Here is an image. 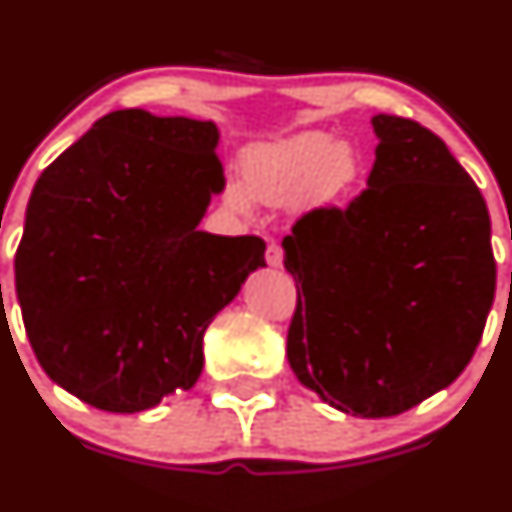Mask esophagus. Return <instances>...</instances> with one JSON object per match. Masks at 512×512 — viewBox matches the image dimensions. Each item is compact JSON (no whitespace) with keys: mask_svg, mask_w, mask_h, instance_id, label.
Returning <instances> with one entry per match:
<instances>
[{"mask_svg":"<svg viewBox=\"0 0 512 512\" xmlns=\"http://www.w3.org/2000/svg\"><path fill=\"white\" fill-rule=\"evenodd\" d=\"M265 257H267V265L270 267H282V262H285V250H282L277 242H270V245H267Z\"/></svg>","mask_w":512,"mask_h":512,"instance_id":"esophagus-1","label":"esophagus"}]
</instances>
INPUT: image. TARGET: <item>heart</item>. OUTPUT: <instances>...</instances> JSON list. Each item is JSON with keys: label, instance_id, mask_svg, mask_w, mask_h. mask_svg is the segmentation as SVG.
I'll use <instances>...</instances> for the list:
<instances>
[{"label": "heart", "instance_id": "b5f03b06", "mask_svg": "<svg viewBox=\"0 0 512 512\" xmlns=\"http://www.w3.org/2000/svg\"><path fill=\"white\" fill-rule=\"evenodd\" d=\"M364 163L352 143L324 131H299L270 143H257L242 156L245 194L237 185L225 193L227 203L247 208L250 198L282 205L297 195L304 210H327L339 205L359 185Z\"/></svg>", "mask_w": 512, "mask_h": 512}]
</instances>
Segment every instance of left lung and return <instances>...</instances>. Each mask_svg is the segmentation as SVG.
Returning a JSON list of instances; mask_svg holds the SVG:
<instances>
[{"mask_svg":"<svg viewBox=\"0 0 512 512\" xmlns=\"http://www.w3.org/2000/svg\"><path fill=\"white\" fill-rule=\"evenodd\" d=\"M369 188L282 240L297 285L287 359L344 414L414 409L461 376L495 297L478 185L421 123L379 113Z\"/></svg>","mask_w":512,"mask_h":512,"instance_id":"obj_1","label":"left lung"}]
</instances>
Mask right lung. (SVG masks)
<instances>
[{
  "label": "right lung",
  "instance_id": "add662e5",
  "mask_svg": "<svg viewBox=\"0 0 512 512\" xmlns=\"http://www.w3.org/2000/svg\"><path fill=\"white\" fill-rule=\"evenodd\" d=\"M218 126L123 108L36 180L14 257L32 349L54 384L136 414L203 371V334L265 242L198 230L223 193Z\"/></svg>",
  "mask_w": 512,
  "mask_h": 512
}]
</instances>
